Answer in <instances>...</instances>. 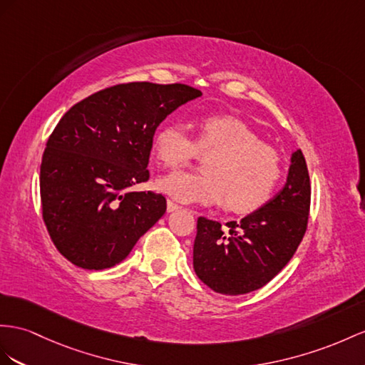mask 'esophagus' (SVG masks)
Here are the masks:
<instances>
[{
	"mask_svg": "<svg viewBox=\"0 0 365 365\" xmlns=\"http://www.w3.org/2000/svg\"><path fill=\"white\" fill-rule=\"evenodd\" d=\"M180 207H179V205H177V203H174L173 200H168L166 202V210H168V212H173V211H177V210H179Z\"/></svg>",
	"mask_w": 365,
	"mask_h": 365,
	"instance_id": "obj_1",
	"label": "esophagus"
}]
</instances>
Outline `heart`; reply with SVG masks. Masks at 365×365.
<instances>
[{
	"label": "heart",
	"mask_w": 365,
	"mask_h": 365,
	"mask_svg": "<svg viewBox=\"0 0 365 365\" xmlns=\"http://www.w3.org/2000/svg\"><path fill=\"white\" fill-rule=\"evenodd\" d=\"M154 155L168 170L210 155L203 174L175 173L157 180V188L183 203L216 205L225 200L232 212H251L272 197L282 175L276 149L244 121L231 115H205L197 121L195 140L177 121L157 129Z\"/></svg>",
	"instance_id": "heart-1"
}]
</instances>
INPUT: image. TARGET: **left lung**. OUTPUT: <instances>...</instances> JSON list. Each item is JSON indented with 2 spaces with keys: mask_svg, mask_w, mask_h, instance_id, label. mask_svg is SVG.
<instances>
[{
  "mask_svg": "<svg viewBox=\"0 0 365 365\" xmlns=\"http://www.w3.org/2000/svg\"><path fill=\"white\" fill-rule=\"evenodd\" d=\"M289 160L282 190L240 222H228V230L197 219L194 272L216 293L237 296L262 288L296 253L307 230L312 186L301 149Z\"/></svg>",
  "mask_w": 365,
  "mask_h": 365,
  "instance_id": "1",
  "label": "left lung"
}]
</instances>
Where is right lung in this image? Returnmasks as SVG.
<instances>
[{
    "label": "right lung",
    "mask_w": 365,
    "mask_h": 365,
    "mask_svg": "<svg viewBox=\"0 0 365 365\" xmlns=\"http://www.w3.org/2000/svg\"><path fill=\"white\" fill-rule=\"evenodd\" d=\"M199 89L125 83L73 105L51 134L41 160L46 228L60 253L85 269L110 268L166 211L153 191L129 192L149 179L157 126Z\"/></svg>",
    "instance_id": "1"
}]
</instances>
